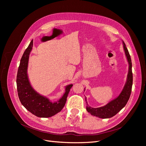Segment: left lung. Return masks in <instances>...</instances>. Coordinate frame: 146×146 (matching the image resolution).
Segmentation results:
<instances>
[{"label": "left lung", "mask_w": 146, "mask_h": 146, "mask_svg": "<svg viewBox=\"0 0 146 146\" xmlns=\"http://www.w3.org/2000/svg\"><path fill=\"white\" fill-rule=\"evenodd\" d=\"M123 49H124L128 62L129 64V70L127 76V80L124 88L117 98L113 100L108 104L99 108H92L88 105L86 102V110L88 112L90 113L92 115L97 116L100 118L107 119L110 118L120 111L121 110L125 107L129 100L131 92L132 84H133V74H132V64L129 52L127 48L123 41ZM86 99H85L86 100Z\"/></svg>", "instance_id": "left-lung-1"}]
</instances>
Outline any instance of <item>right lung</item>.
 Returning <instances> with one entry per match:
<instances>
[{
  "instance_id": "right-lung-1",
  "label": "right lung",
  "mask_w": 146,
  "mask_h": 146,
  "mask_svg": "<svg viewBox=\"0 0 146 146\" xmlns=\"http://www.w3.org/2000/svg\"><path fill=\"white\" fill-rule=\"evenodd\" d=\"M32 47L33 40L31 41L21 59L16 77L17 94L22 105L30 113L39 117H49L63 108L73 85L66 86V92L62 98L54 103L37 93L31 86L27 74L29 57Z\"/></svg>"
}]
</instances>
